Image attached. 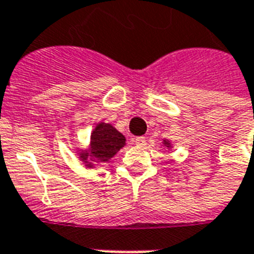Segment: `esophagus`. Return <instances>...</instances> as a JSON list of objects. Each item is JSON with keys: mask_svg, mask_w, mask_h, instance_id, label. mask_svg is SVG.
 Returning a JSON list of instances; mask_svg holds the SVG:
<instances>
[{"mask_svg": "<svg viewBox=\"0 0 254 254\" xmlns=\"http://www.w3.org/2000/svg\"><path fill=\"white\" fill-rule=\"evenodd\" d=\"M133 143L137 146H145L146 145V138L145 137H135L133 138Z\"/></svg>", "mask_w": 254, "mask_h": 254, "instance_id": "1", "label": "esophagus"}]
</instances>
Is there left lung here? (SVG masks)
Here are the masks:
<instances>
[{"label": "left lung", "mask_w": 254, "mask_h": 254, "mask_svg": "<svg viewBox=\"0 0 254 254\" xmlns=\"http://www.w3.org/2000/svg\"><path fill=\"white\" fill-rule=\"evenodd\" d=\"M166 143H167V142H166Z\"/></svg>", "instance_id": "left-lung-1"}]
</instances>
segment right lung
<instances>
[{"label": "right lung", "instance_id": "add662e5", "mask_svg": "<svg viewBox=\"0 0 254 254\" xmlns=\"http://www.w3.org/2000/svg\"><path fill=\"white\" fill-rule=\"evenodd\" d=\"M125 145V137L109 124H99L91 135V154L100 162H107ZM87 153L81 154L85 159Z\"/></svg>", "mask_w": 254, "mask_h": 254}]
</instances>
